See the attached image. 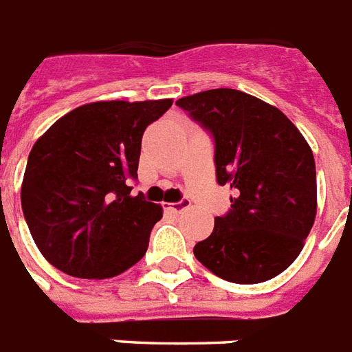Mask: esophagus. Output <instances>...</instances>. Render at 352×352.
Masks as SVG:
<instances>
[{
  "label": "esophagus",
  "mask_w": 352,
  "mask_h": 352,
  "mask_svg": "<svg viewBox=\"0 0 352 352\" xmlns=\"http://www.w3.org/2000/svg\"><path fill=\"white\" fill-rule=\"evenodd\" d=\"M190 201L189 199H182V201H176V204H163V209L167 212H173V214H178V212H184L185 209H189Z\"/></svg>",
  "instance_id": "obj_1"
}]
</instances>
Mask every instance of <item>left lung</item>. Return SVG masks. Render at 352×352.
Wrapping results in <instances>:
<instances>
[{
  "label": "left lung",
  "mask_w": 352,
  "mask_h": 352,
  "mask_svg": "<svg viewBox=\"0 0 352 352\" xmlns=\"http://www.w3.org/2000/svg\"><path fill=\"white\" fill-rule=\"evenodd\" d=\"M214 138L216 179L234 190L194 256L232 283L278 276L302 252L316 218L313 151L280 109L234 89L179 98Z\"/></svg>",
  "instance_id": "8db88e82"
}]
</instances>
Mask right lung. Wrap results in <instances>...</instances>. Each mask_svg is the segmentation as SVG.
<instances>
[{"label": "right lung", "mask_w": 352, "mask_h": 352, "mask_svg": "<svg viewBox=\"0 0 352 352\" xmlns=\"http://www.w3.org/2000/svg\"><path fill=\"white\" fill-rule=\"evenodd\" d=\"M173 100L92 101L38 138L21 184L34 243L74 278L105 280L142 260L163 209L132 196L145 129Z\"/></svg>", "instance_id": "right-lung-1"}]
</instances>
